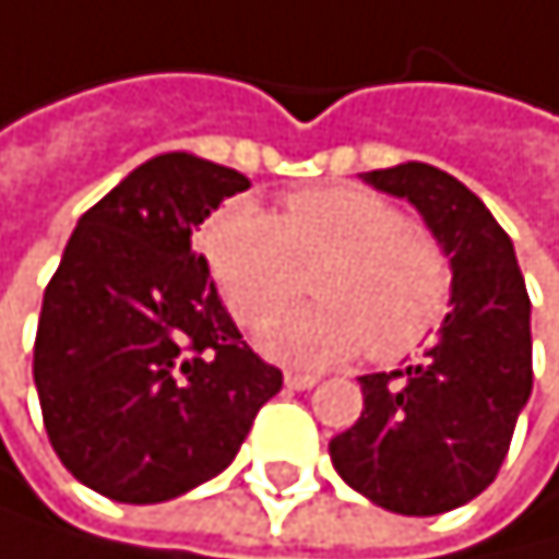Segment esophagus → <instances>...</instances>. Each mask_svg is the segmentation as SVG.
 <instances>
[{
  "mask_svg": "<svg viewBox=\"0 0 559 559\" xmlns=\"http://www.w3.org/2000/svg\"><path fill=\"white\" fill-rule=\"evenodd\" d=\"M286 389H294V392H308V389H314L318 384V378L314 374H297V371H286Z\"/></svg>",
  "mask_w": 559,
  "mask_h": 559,
  "instance_id": "obj_1",
  "label": "esophagus"
}]
</instances>
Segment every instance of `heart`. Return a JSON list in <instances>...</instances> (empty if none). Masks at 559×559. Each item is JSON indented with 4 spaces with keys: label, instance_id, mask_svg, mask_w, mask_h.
<instances>
[{
    "label": "heart",
    "instance_id": "b5f03b06",
    "mask_svg": "<svg viewBox=\"0 0 559 559\" xmlns=\"http://www.w3.org/2000/svg\"><path fill=\"white\" fill-rule=\"evenodd\" d=\"M210 273L241 325H255L302 289L319 297L270 316L259 346L280 364L332 367L367 349L399 360L424 346L451 311L455 265L389 199L357 185L294 192L276 216L234 202L202 234Z\"/></svg>",
    "mask_w": 559,
    "mask_h": 559
}]
</instances>
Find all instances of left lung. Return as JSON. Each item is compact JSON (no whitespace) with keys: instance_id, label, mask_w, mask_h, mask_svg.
<instances>
[{"instance_id":"left-lung-1","label":"left lung","mask_w":559,"mask_h":559,"mask_svg":"<svg viewBox=\"0 0 559 559\" xmlns=\"http://www.w3.org/2000/svg\"><path fill=\"white\" fill-rule=\"evenodd\" d=\"M360 178L420 210L455 294L420 364L360 378L364 413L329 455L378 508L444 514L487 490L511 448L532 395V304L511 237L459 178L416 160Z\"/></svg>"}]
</instances>
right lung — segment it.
<instances>
[{"mask_svg": "<svg viewBox=\"0 0 559 559\" xmlns=\"http://www.w3.org/2000/svg\"><path fill=\"white\" fill-rule=\"evenodd\" d=\"M248 178L195 153L139 164L90 206L45 290L34 384L66 469L160 504L234 462L283 389L227 314L192 230Z\"/></svg>", "mask_w": 559, "mask_h": 559, "instance_id": "add662e5", "label": "right lung"}]
</instances>
